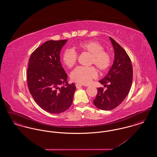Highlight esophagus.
Wrapping results in <instances>:
<instances>
[{
  "label": "esophagus",
  "mask_w": 157,
  "mask_h": 157,
  "mask_svg": "<svg viewBox=\"0 0 157 157\" xmlns=\"http://www.w3.org/2000/svg\"><path fill=\"white\" fill-rule=\"evenodd\" d=\"M75 86H76V87L77 89H79V88H81L82 87V85L79 84V83H76V84L75 85Z\"/></svg>",
  "instance_id": "34e87169"
}]
</instances>
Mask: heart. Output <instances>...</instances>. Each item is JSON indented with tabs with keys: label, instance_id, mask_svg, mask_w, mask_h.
<instances>
[{
	"label": "heart",
	"instance_id": "heart-1",
	"mask_svg": "<svg viewBox=\"0 0 157 157\" xmlns=\"http://www.w3.org/2000/svg\"><path fill=\"white\" fill-rule=\"evenodd\" d=\"M79 52L87 53L90 55V63L94 64L101 72L106 71L110 67L112 57L109 53L104 50L102 45L95 40L81 42L75 46ZM78 55L75 51L67 49L62 55V60L67 67H73L77 61ZM98 76L97 70L94 67H78L71 74L72 81L81 84H88L92 79Z\"/></svg>",
	"mask_w": 157,
	"mask_h": 157
}]
</instances>
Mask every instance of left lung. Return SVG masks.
Here are the masks:
<instances>
[{"mask_svg": "<svg viewBox=\"0 0 157 157\" xmlns=\"http://www.w3.org/2000/svg\"><path fill=\"white\" fill-rule=\"evenodd\" d=\"M114 51V60L107 75L99 82L106 90L98 88L94 104L98 109L109 111L119 106L130 90L133 78L131 61L125 51L112 37H109ZM107 86H106V85Z\"/></svg>", "mask_w": 157, "mask_h": 157, "instance_id": "8db88e82", "label": "left lung"}]
</instances>
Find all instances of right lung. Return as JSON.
Segmentation results:
<instances>
[{
  "mask_svg": "<svg viewBox=\"0 0 157 157\" xmlns=\"http://www.w3.org/2000/svg\"><path fill=\"white\" fill-rule=\"evenodd\" d=\"M67 41H46L32 53L29 61L27 80L30 94L40 108L51 113L68 109L76 90L74 83L67 84V74L60 62V52Z\"/></svg>",
  "mask_w": 157,
  "mask_h": 157,
  "instance_id": "obj_1",
  "label": "right lung"
}]
</instances>
